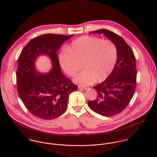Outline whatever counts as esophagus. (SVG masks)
Returning a JSON list of instances; mask_svg holds the SVG:
<instances>
[{
    "label": "esophagus",
    "mask_w": 157,
    "mask_h": 157,
    "mask_svg": "<svg viewBox=\"0 0 157 157\" xmlns=\"http://www.w3.org/2000/svg\"><path fill=\"white\" fill-rule=\"evenodd\" d=\"M78 89L79 90H86V88L85 87V86H78Z\"/></svg>",
    "instance_id": "34e87169"
}]
</instances>
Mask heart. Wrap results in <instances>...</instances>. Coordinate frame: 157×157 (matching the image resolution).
Instances as JSON below:
<instances>
[{
    "label": "heart",
    "instance_id": "obj_1",
    "mask_svg": "<svg viewBox=\"0 0 157 157\" xmlns=\"http://www.w3.org/2000/svg\"><path fill=\"white\" fill-rule=\"evenodd\" d=\"M117 59V49L113 42L97 37L84 36L74 40L59 55L60 66L68 75L73 77L81 69L74 82L82 86L105 80L112 72Z\"/></svg>",
    "mask_w": 157,
    "mask_h": 157
}]
</instances>
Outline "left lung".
<instances>
[{
	"label": "left lung",
	"mask_w": 157,
	"mask_h": 157,
	"mask_svg": "<svg viewBox=\"0 0 157 157\" xmlns=\"http://www.w3.org/2000/svg\"><path fill=\"white\" fill-rule=\"evenodd\" d=\"M91 33L103 34L116 45L117 60L111 74L100 84L94 86L97 97L88 106L105 117L122 112L131 100L136 87V69L134 52L124 39L112 31L101 29Z\"/></svg>",
	"instance_id": "8db88e82"
}]
</instances>
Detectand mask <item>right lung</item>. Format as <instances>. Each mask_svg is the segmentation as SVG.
I'll use <instances>...</instances> for the list:
<instances>
[{
	"label": "right lung",
	"mask_w": 157,
	"mask_h": 157,
	"mask_svg": "<svg viewBox=\"0 0 157 157\" xmlns=\"http://www.w3.org/2000/svg\"><path fill=\"white\" fill-rule=\"evenodd\" d=\"M73 34H45L31 40L17 61V88L26 109L34 116L52 120L67 110L69 94L78 89L61 71L57 51ZM46 55L52 61L50 72L42 74L35 66L36 59Z\"/></svg>",
	"instance_id": "obj_1"
}]
</instances>
